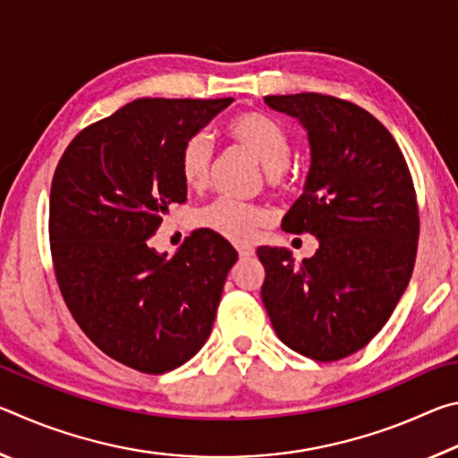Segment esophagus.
Masks as SVG:
<instances>
[{
    "instance_id": "1",
    "label": "esophagus",
    "mask_w": 458,
    "mask_h": 458,
    "mask_svg": "<svg viewBox=\"0 0 458 458\" xmlns=\"http://www.w3.org/2000/svg\"><path fill=\"white\" fill-rule=\"evenodd\" d=\"M236 250H238V254H240V259H250V257H254V248L248 246V244H238Z\"/></svg>"
}]
</instances>
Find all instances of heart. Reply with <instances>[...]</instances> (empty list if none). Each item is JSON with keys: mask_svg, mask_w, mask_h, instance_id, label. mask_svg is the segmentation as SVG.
I'll use <instances>...</instances> for the list:
<instances>
[{"mask_svg": "<svg viewBox=\"0 0 458 458\" xmlns=\"http://www.w3.org/2000/svg\"><path fill=\"white\" fill-rule=\"evenodd\" d=\"M228 133L246 147L268 174H281L291 159V137L275 119L262 113H242L230 121ZM214 159V141L204 133L191 135L180 153V174L183 183L193 191H201L210 182ZM265 208L246 201L218 198L196 212L199 228L210 230L232 242H248L260 226L268 222Z\"/></svg>", "mask_w": 458, "mask_h": 458, "instance_id": "1", "label": "heart"}]
</instances>
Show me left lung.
Segmentation results:
<instances>
[{
	"label": "left lung",
	"instance_id": "obj_1",
	"mask_svg": "<svg viewBox=\"0 0 458 458\" xmlns=\"http://www.w3.org/2000/svg\"><path fill=\"white\" fill-rule=\"evenodd\" d=\"M307 131L311 165L283 230L319 240L311 259L260 246L262 303L278 339L305 358L337 361L368 345L410 283L416 193L404 155L382 123L335 97H265Z\"/></svg>",
	"mask_w": 458,
	"mask_h": 458
}]
</instances>
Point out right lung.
<instances>
[{
	"mask_svg": "<svg viewBox=\"0 0 458 458\" xmlns=\"http://www.w3.org/2000/svg\"><path fill=\"white\" fill-rule=\"evenodd\" d=\"M234 98H137L66 147L50 190V248L76 323L108 358L145 374L191 360L238 260L226 238L196 230L174 257L151 236L188 185L180 153Z\"/></svg>",
	"mask_w": 458,
	"mask_h": 458,
	"instance_id": "add662e5",
	"label": "right lung"
}]
</instances>
